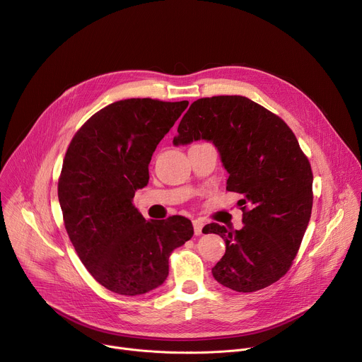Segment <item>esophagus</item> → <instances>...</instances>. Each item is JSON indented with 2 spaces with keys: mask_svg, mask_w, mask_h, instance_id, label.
Segmentation results:
<instances>
[{
  "mask_svg": "<svg viewBox=\"0 0 362 362\" xmlns=\"http://www.w3.org/2000/svg\"><path fill=\"white\" fill-rule=\"evenodd\" d=\"M192 223H194V230H195V234L197 235H201L202 234V228H204V221L202 220H194V221H192Z\"/></svg>",
  "mask_w": 362,
  "mask_h": 362,
  "instance_id": "34e87169",
  "label": "esophagus"
}]
</instances>
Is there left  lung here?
<instances>
[{"label": "left lung", "mask_w": 362, "mask_h": 362, "mask_svg": "<svg viewBox=\"0 0 362 362\" xmlns=\"http://www.w3.org/2000/svg\"><path fill=\"white\" fill-rule=\"evenodd\" d=\"M176 146L215 144L228 172L227 190L242 194V230L211 223L202 233L224 238L214 278L237 293H253L281 279L298 253L313 208V172L284 120L243 95H214L190 105Z\"/></svg>", "instance_id": "left-lung-1"}]
</instances>
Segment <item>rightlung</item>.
Here are the masks:
<instances>
[{"label":"right lung","instance_id":"1","mask_svg":"<svg viewBox=\"0 0 362 362\" xmlns=\"http://www.w3.org/2000/svg\"><path fill=\"white\" fill-rule=\"evenodd\" d=\"M189 102L127 99L98 113L72 136L58 180L64 226L91 276L120 296L146 294L168 275V257L194 235L182 215L146 221L134 206L148 183L158 142Z\"/></svg>","mask_w":362,"mask_h":362}]
</instances>
